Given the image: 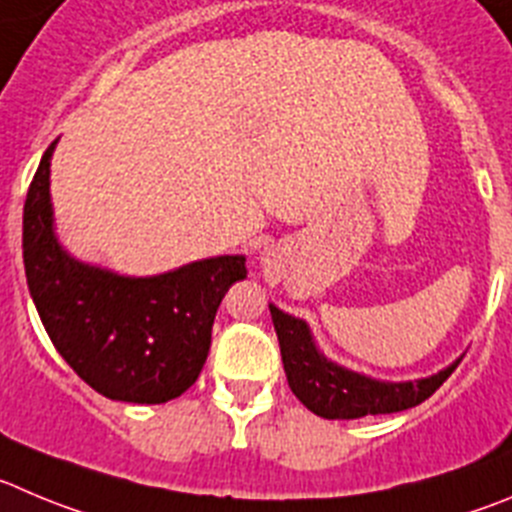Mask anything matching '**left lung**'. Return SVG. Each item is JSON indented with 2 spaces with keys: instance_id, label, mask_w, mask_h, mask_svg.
Segmentation results:
<instances>
[{
  "instance_id": "1",
  "label": "left lung",
  "mask_w": 512,
  "mask_h": 512,
  "mask_svg": "<svg viewBox=\"0 0 512 512\" xmlns=\"http://www.w3.org/2000/svg\"><path fill=\"white\" fill-rule=\"evenodd\" d=\"M272 323L280 341L285 376L293 394L323 419H358L366 414H394L422 404L457 369L447 366L439 374L417 381H376L333 364L318 351L308 323L270 305Z\"/></svg>"
}]
</instances>
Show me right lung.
Wrapping results in <instances>:
<instances>
[{
	"label": "right lung",
	"instance_id": "1",
	"mask_svg": "<svg viewBox=\"0 0 512 512\" xmlns=\"http://www.w3.org/2000/svg\"><path fill=\"white\" fill-rule=\"evenodd\" d=\"M52 141L27 191L22 257L40 321L57 353L98 394L164 404L202 374L212 326L245 257L189 262L154 278H126L62 250L52 227Z\"/></svg>",
	"mask_w": 512,
	"mask_h": 512
}]
</instances>
